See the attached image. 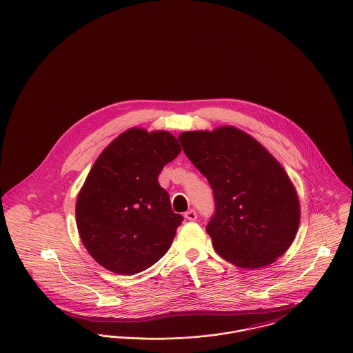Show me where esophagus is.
Instances as JSON below:
<instances>
[{
    "instance_id": "esophagus-1",
    "label": "esophagus",
    "mask_w": 353,
    "mask_h": 353,
    "mask_svg": "<svg viewBox=\"0 0 353 353\" xmlns=\"http://www.w3.org/2000/svg\"><path fill=\"white\" fill-rule=\"evenodd\" d=\"M185 216L188 221H195L198 218V214L195 210H188V212H185Z\"/></svg>"
}]
</instances>
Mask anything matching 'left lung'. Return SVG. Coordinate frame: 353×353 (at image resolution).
<instances>
[{
	"label": "left lung",
	"mask_w": 353,
	"mask_h": 353,
	"mask_svg": "<svg viewBox=\"0 0 353 353\" xmlns=\"http://www.w3.org/2000/svg\"><path fill=\"white\" fill-rule=\"evenodd\" d=\"M179 141L209 181L215 212L206 226L215 252L243 269L273 263L300 223L299 196L282 165L235 127L188 131Z\"/></svg>",
	"instance_id": "left-lung-1"
}]
</instances>
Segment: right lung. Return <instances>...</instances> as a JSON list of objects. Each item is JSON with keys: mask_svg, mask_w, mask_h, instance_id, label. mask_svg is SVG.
Wrapping results in <instances>:
<instances>
[{"mask_svg": "<svg viewBox=\"0 0 353 353\" xmlns=\"http://www.w3.org/2000/svg\"><path fill=\"white\" fill-rule=\"evenodd\" d=\"M181 152L165 131L131 128L96 159L76 201L80 238L101 266L137 274L167 253L183 216L158 175Z\"/></svg>", "mask_w": 353, "mask_h": 353, "instance_id": "add662e5", "label": "right lung"}]
</instances>
